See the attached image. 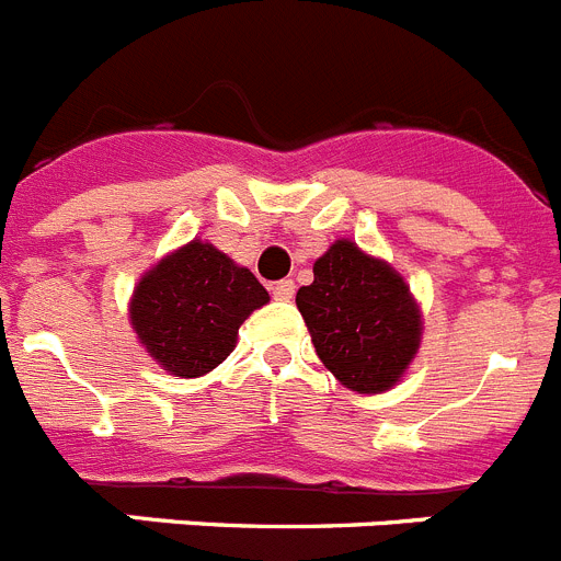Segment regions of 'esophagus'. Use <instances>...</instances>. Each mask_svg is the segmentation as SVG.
I'll use <instances>...</instances> for the list:
<instances>
[{
  "label": "esophagus",
  "instance_id": "obj_1",
  "mask_svg": "<svg viewBox=\"0 0 561 561\" xmlns=\"http://www.w3.org/2000/svg\"><path fill=\"white\" fill-rule=\"evenodd\" d=\"M272 297H275V300H291V297H295V280H291V277L275 280V284H272Z\"/></svg>",
  "mask_w": 561,
  "mask_h": 561
}]
</instances>
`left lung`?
<instances>
[{
    "label": "left lung",
    "mask_w": 561,
    "mask_h": 561,
    "mask_svg": "<svg viewBox=\"0 0 561 561\" xmlns=\"http://www.w3.org/2000/svg\"><path fill=\"white\" fill-rule=\"evenodd\" d=\"M297 309L317 356L351 390L393 388L419 351L421 314L393 266L336 241L314 264V284L300 286Z\"/></svg>",
    "instance_id": "obj_1"
}]
</instances>
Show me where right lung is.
<instances>
[{
    "label": "right lung",
    "instance_id": "add662e5",
    "mask_svg": "<svg viewBox=\"0 0 561 561\" xmlns=\"http://www.w3.org/2000/svg\"><path fill=\"white\" fill-rule=\"evenodd\" d=\"M270 300L250 270L205 241L162 257L131 300V325L148 354L193 379L230 356L238 325Z\"/></svg>",
    "mask_w": 561,
    "mask_h": 561
}]
</instances>
